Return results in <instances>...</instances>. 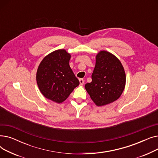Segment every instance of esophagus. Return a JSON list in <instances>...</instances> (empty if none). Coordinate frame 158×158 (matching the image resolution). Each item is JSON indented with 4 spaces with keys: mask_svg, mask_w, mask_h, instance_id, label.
I'll return each mask as SVG.
<instances>
[{
    "mask_svg": "<svg viewBox=\"0 0 158 158\" xmlns=\"http://www.w3.org/2000/svg\"><path fill=\"white\" fill-rule=\"evenodd\" d=\"M79 82H80V85H82L84 84L85 81H84V80L82 79H79Z\"/></svg>",
    "mask_w": 158,
    "mask_h": 158,
    "instance_id": "34e87169",
    "label": "esophagus"
}]
</instances>
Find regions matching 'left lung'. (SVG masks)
<instances>
[{"label": "left lung", "mask_w": 158, "mask_h": 158, "mask_svg": "<svg viewBox=\"0 0 158 158\" xmlns=\"http://www.w3.org/2000/svg\"><path fill=\"white\" fill-rule=\"evenodd\" d=\"M92 82L85 88L98 106L110 104L120 97L125 88L126 77L123 66L113 54L102 51L96 56Z\"/></svg>", "instance_id": "obj_1"}]
</instances>
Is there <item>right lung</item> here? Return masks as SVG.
I'll return each instance as SVG.
<instances>
[{"label":"right lung","mask_w":158,"mask_h":158,"mask_svg":"<svg viewBox=\"0 0 158 158\" xmlns=\"http://www.w3.org/2000/svg\"><path fill=\"white\" fill-rule=\"evenodd\" d=\"M70 54L64 49L45 56L36 73L38 88L47 98L61 103L69 97L79 81L69 65Z\"/></svg>","instance_id":"right-lung-1"}]
</instances>
